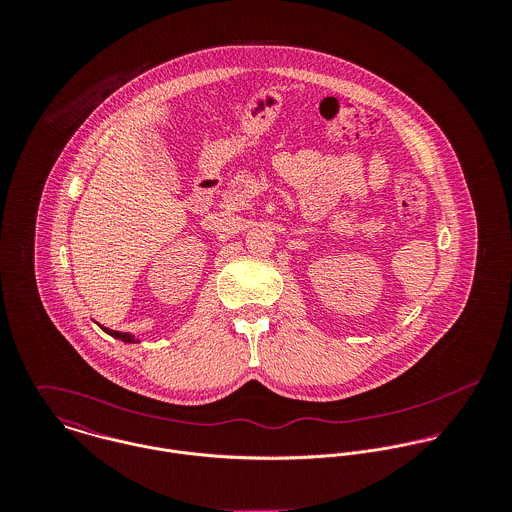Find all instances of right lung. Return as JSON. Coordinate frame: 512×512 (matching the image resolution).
<instances>
[{
    "instance_id": "1",
    "label": "right lung",
    "mask_w": 512,
    "mask_h": 512,
    "mask_svg": "<svg viewBox=\"0 0 512 512\" xmlns=\"http://www.w3.org/2000/svg\"><path fill=\"white\" fill-rule=\"evenodd\" d=\"M104 331H106L108 335H112V337L120 339V341H126V343H136V337H134V335H130V333H120V331H114V329H106V327H104Z\"/></svg>"
}]
</instances>
